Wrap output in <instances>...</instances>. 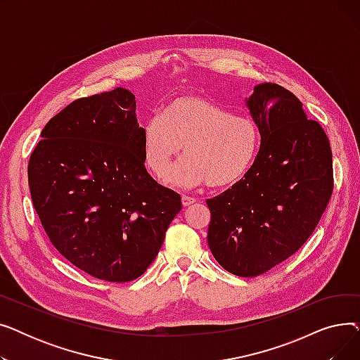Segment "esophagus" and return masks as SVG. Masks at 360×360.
Returning <instances> with one entry per match:
<instances>
[{
	"mask_svg": "<svg viewBox=\"0 0 360 360\" xmlns=\"http://www.w3.org/2000/svg\"><path fill=\"white\" fill-rule=\"evenodd\" d=\"M198 200L197 198H194V197H190V195H182V204L185 205V207H188V205H191V204H194V202H197Z\"/></svg>",
	"mask_w": 360,
	"mask_h": 360,
	"instance_id": "1",
	"label": "esophagus"
}]
</instances>
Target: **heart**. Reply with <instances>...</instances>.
Segmentation results:
<instances>
[{
  "mask_svg": "<svg viewBox=\"0 0 360 360\" xmlns=\"http://www.w3.org/2000/svg\"><path fill=\"white\" fill-rule=\"evenodd\" d=\"M259 144V127L250 115H232L229 109L195 94L174 99L162 115L150 117L141 128L144 165L159 178L184 146L186 156L167 175L169 184L182 188L239 184L252 169Z\"/></svg>",
  "mask_w": 360,
  "mask_h": 360,
  "instance_id": "heart-1",
  "label": "heart"
}]
</instances>
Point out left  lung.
Here are the masks:
<instances>
[{
    "mask_svg": "<svg viewBox=\"0 0 360 360\" xmlns=\"http://www.w3.org/2000/svg\"><path fill=\"white\" fill-rule=\"evenodd\" d=\"M261 132L257 160L239 184L207 200V240L220 266L255 277L293 255L315 231L333 194L328 137L300 101L276 83L247 99Z\"/></svg>",
    "mask_w": 360,
    "mask_h": 360,
    "instance_id": "left-lung-1",
    "label": "left lung"
}]
</instances>
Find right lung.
<instances>
[{"label": "right lung", "instance_id": "obj_1", "mask_svg": "<svg viewBox=\"0 0 360 360\" xmlns=\"http://www.w3.org/2000/svg\"><path fill=\"white\" fill-rule=\"evenodd\" d=\"M41 137L29 188L56 251L101 280L140 277L182 202L146 170L134 94L117 87L74 101Z\"/></svg>", "mask_w": 360, "mask_h": 360}]
</instances>
